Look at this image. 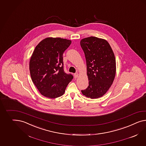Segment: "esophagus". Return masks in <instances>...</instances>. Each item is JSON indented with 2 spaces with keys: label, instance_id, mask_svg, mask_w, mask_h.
<instances>
[{
  "label": "esophagus",
  "instance_id": "obj_1",
  "mask_svg": "<svg viewBox=\"0 0 146 146\" xmlns=\"http://www.w3.org/2000/svg\"><path fill=\"white\" fill-rule=\"evenodd\" d=\"M79 74L77 72V73H75L74 74V77H75V78H77L78 77Z\"/></svg>",
  "mask_w": 146,
  "mask_h": 146
}]
</instances>
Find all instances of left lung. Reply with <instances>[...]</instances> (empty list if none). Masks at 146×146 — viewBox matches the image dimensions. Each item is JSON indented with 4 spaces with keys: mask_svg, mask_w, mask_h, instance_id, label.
<instances>
[{
    "mask_svg": "<svg viewBox=\"0 0 146 146\" xmlns=\"http://www.w3.org/2000/svg\"><path fill=\"white\" fill-rule=\"evenodd\" d=\"M80 45L86 58L89 85L82 94L90 98L103 96L112 85L116 73L114 54L108 42L90 36L83 38Z\"/></svg>",
    "mask_w": 146,
    "mask_h": 146,
    "instance_id": "obj_1",
    "label": "left lung"
}]
</instances>
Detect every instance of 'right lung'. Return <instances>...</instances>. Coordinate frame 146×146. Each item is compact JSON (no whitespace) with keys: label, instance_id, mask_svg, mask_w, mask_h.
<instances>
[{"label":"right lung","instance_id":"right-lung-1","mask_svg":"<svg viewBox=\"0 0 146 146\" xmlns=\"http://www.w3.org/2000/svg\"><path fill=\"white\" fill-rule=\"evenodd\" d=\"M70 40L48 38L35 47L30 61L31 77L42 95L50 98L62 96L74 77L64 71L63 53Z\"/></svg>","mask_w":146,"mask_h":146}]
</instances>
